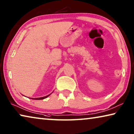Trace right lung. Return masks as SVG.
Wrapping results in <instances>:
<instances>
[{"label": "right lung", "mask_w": 134, "mask_h": 134, "mask_svg": "<svg viewBox=\"0 0 134 134\" xmlns=\"http://www.w3.org/2000/svg\"><path fill=\"white\" fill-rule=\"evenodd\" d=\"M52 93H51V94H49V95L46 96H44V97H38V98H31V97H29V99H34V100H42V99H44L47 98V97L48 96H49L51 95Z\"/></svg>", "instance_id": "right-lung-1"}]
</instances>
